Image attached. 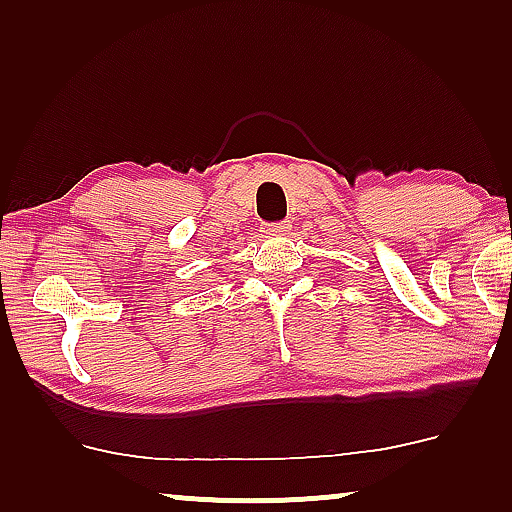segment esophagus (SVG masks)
<instances>
[{
  "instance_id": "esophagus-1",
  "label": "esophagus",
  "mask_w": 512,
  "mask_h": 512,
  "mask_svg": "<svg viewBox=\"0 0 512 512\" xmlns=\"http://www.w3.org/2000/svg\"><path fill=\"white\" fill-rule=\"evenodd\" d=\"M289 223H268V226H265L263 228V233L265 235H286V233H289Z\"/></svg>"
}]
</instances>
